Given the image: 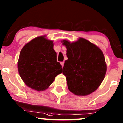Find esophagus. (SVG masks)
I'll list each match as a JSON object with an SVG mask.
<instances>
[{
    "label": "esophagus",
    "instance_id": "1",
    "mask_svg": "<svg viewBox=\"0 0 123 123\" xmlns=\"http://www.w3.org/2000/svg\"><path fill=\"white\" fill-rule=\"evenodd\" d=\"M61 65L62 66H63V65H64V62H61Z\"/></svg>",
    "mask_w": 123,
    "mask_h": 123
}]
</instances>
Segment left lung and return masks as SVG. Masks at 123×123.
Here are the masks:
<instances>
[{
  "label": "left lung",
  "mask_w": 123,
  "mask_h": 123,
  "mask_svg": "<svg viewBox=\"0 0 123 123\" xmlns=\"http://www.w3.org/2000/svg\"><path fill=\"white\" fill-rule=\"evenodd\" d=\"M68 60L62 73L68 89L77 95H87L95 91L102 82L106 65L102 51L86 39L80 38L70 43L63 40Z\"/></svg>",
  "instance_id": "8db88e82"
}]
</instances>
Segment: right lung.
<instances>
[{
    "label": "right lung",
    "instance_id": "right-lung-1",
    "mask_svg": "<svg viewBox=\"0 0 123 123\" xmlns=\"http://www.w3.org/2000/svg\"><path fill=\"white\" fill-rule=\"evenodd\" d=\"M18 69L28 87L37 91L47 89L62 73V65L57 62L53 42L40 36L25 44L19 54Z\"/></svg>",
    "mask_w": 123,
    "mask_h": 123
}]
</instances>
